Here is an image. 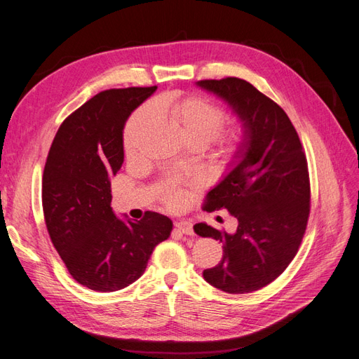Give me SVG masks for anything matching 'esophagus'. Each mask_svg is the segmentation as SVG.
I'll use <instances>...</instances> for the list:
<instances>
[{"mask_svg": "<svg viewBox=\"0 0 359 359\" xmlns=\"http://www.w3.org/2000/svg\"><path fill=\"white\" fill-rule=\"evenodd\" d=\"M175 229L184 235H193V224L189 222H180L175 224Z\"/></svg>", "mask_w": 359, "mask_h": 359, "instance_id": "34e87169", "label": "esophagus"}]
</instances>
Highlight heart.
Returning <instances> with one entry per match:
<instances>
[{"mask_svg": "<svg viewBox=\"0 0 359 359\" xmlns=\"http://www.w3.org/2000/svg\"><path fill=\"white\" fill-rule=\"evenodd\" d=\"M157 115L166 118L178 130L187 144L205 147L214 144L212 157L222 163L229 161L240 148L243 130L240 126H233L222 132L224 112L211 100L201 95L161 97L154 104H147L137 109L124 128V149L127 157L133 158L139 153L140 139L145 130L153 126ZM165 196L170 206H180L186 194L177 186V182H169L165 189Z\"/></svg>", "mask_w": 359, "mask_h": 359, "instance_id": "b5f03b06", "label": "heart"}]
</instances>
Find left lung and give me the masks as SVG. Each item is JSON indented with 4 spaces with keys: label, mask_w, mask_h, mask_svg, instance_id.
<instances>
[{
    "label": "left lung",
    "mask_w": 359,
    "mask_h": 359,
    "mask_svg": "<svg viewBox=\"0 0 359 359\" xmlns=\"http://www.w3.org/2000/svg\"><path fill=\"white\" fill-rule=\"evenodd\" d=\"M196 86L229 106L243 130L240 148L203 208L229 211L236 231L193 227L223 244V259L203 278L227 293H248L276 280L298 252L310 212L307 160L286 112L252 83L226 78Z\"/></svg>",
    "instance_id": "left-lung-1"
}]
</instances>
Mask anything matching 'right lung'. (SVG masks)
I'll return each mask as SVG.
<instances>
[{"mask_svg":"<svg viewBox=\"0 0 359 359\" xmlns=\"http://www.w3.org/2000/svg\"><path fill=\"white\" fill-rule=\"evenodd\" d=\"M157 86L107 90L61 124L43 172L41 202L53 247L70 276L91 290L115 292L144 274L148 259L172 232L169 217L119 219L111 180L124 161L128 116Z\"/></svg>","mask_w":359,"mask_h":359,"instance_id":"1","label":"right lung"}]
</instances>
